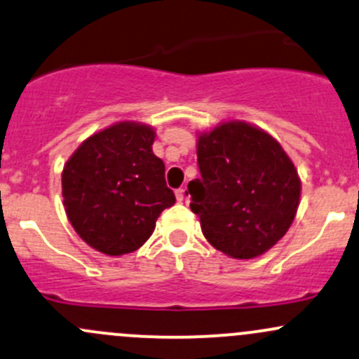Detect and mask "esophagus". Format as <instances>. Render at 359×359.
<instances>
[{"label": "esophagus", "instance_id": "esophagus-1", "mask_svg": "<svg viewBox=\"0 0 359 359\" xmlns=\"http://www.w3.org/2000/svg\"><path fill=\"white\" fill-rule=\"evenodd\" d=\"M184 198H186V191H184V189L175 191V199H177V201L182 203V201H184Z\"/></svg>", "mask_w": 359, "mask_h": 359}]
</instances>
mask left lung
I'll list each match as a JSON object with an SVG mask.
<instances>
[{
  "label": "left lung",
  "mask_w": 359,
  "mask_h": 359,
  "mask_svg": "<svg viewBox=\"0 0 359 359\" xmlns=\"http://www.w3.org/2000/svg\"><path fill=\"white\" fill-rule=\"evenodd\" d=\"M196 135L201 179L189 182V194L203 233L229 258L265 255L299 208L292 160L273 135L244 120H225Z\"/></svg>",
  "instance_id": "left-lung-1"
}]
</instances>
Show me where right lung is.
<instances>
[{
  "instance_id": "right-lung-1",
  "label": "right lung",
  "mask_w": 359,
  "mask_h": 359,
  "mask_svg": "<svg viewBox=\"0 0 359 359\" xmlns=\"http://www.w3.org/2000/svg\"><path fill=\"white\" fill-rule=\"evenodd\" d=\"M154 137L148 123L122 120L89 135L63 165L67 218L79 237L103 255L141 248L161 211L175 203L163 161L153 153Z\"/></svg>"
}]
</instances>
